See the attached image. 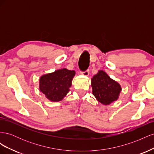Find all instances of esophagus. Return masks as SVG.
<instances>
[{
	"label": "esophagus",
	"mask_w": 154,
	"mask_h": 154,
	"mask_svg": "<svg viewBox=\"0 0 154 154\" xmlns=\"http://www.w3.org/2000/svg\"><path fill=\"white\" fill-rule=\"evenodd\" d=\"M81 74L83 76H88V74H89V70L87 69V70H85V71H82V72H81Z\"/></svg>",
	"instance_id": "1"
}]
</instances>
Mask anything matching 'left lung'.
<instances>
[{"instance_id": "1", "label": "left lung", "mask_w": 154, "mask_h": 154, "mask_svg": "<svg viewBox=\"0 0 154 154\" xmlns=\"http://www.w3.org/2000/svg\"><path fill=\"white\" fill-rule=\"evenodd\" d=\"M91 82L92 94L102 104L109 105L118 99L122 87L104 71H99Z\"/></svg>"}]
</instances>
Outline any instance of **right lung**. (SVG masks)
Listing matches in <instances>:
<instances>
[{
    "instance_id": "obj_1",
    "label": "right lung",
    "mask_w": 154,
    "mask_h": 154,
    "mask_svg": "<svg viewBox=\"0 0 154 154\" xmlns=\"http://www.w3.org/2000/svg\"><path fill=\"white\" fill-rule=\"evenodd\" d=\"M75 71L59 69L40 78V91L50 101H60L69 91Z\"/></svg>"
}]
</instances>
